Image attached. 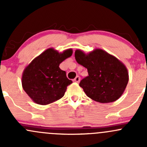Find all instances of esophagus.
<instances>
[{
	"mask_svg": "<svg viewBox=\"0 0 147 147\" xmlns=\"http://www.w3.org/2000/svg\"><path fill=\"white\" fill-rule=\"evenodd\" d=\"M73 81L75 82H80V78L79 76H77L76 78L73 80Z\"/></svg>",
	"mask_w": 147,
	"mask_h": 147,
	"instance_id": "esophagus-1",
	"label": "esophagus"
}]
</instances>
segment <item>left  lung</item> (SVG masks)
<instances>
[{
    "label": "left lung",
    "mask_w": 147,
    "mask_h": 147,
    "mask_svg": "<svg viewBox=\"0 0 147 147\" xmlns=\"http://www.w3.org/2000/svg\"><path fill=\"white\" fill-rule=\"evenodd\" d=\"M75 57L78 64L87 69L88 76L80 82L87 97L100 103H109L122 95L129 81L128 70L122 62L100 48L87 54L76 50Z\"/></svg>",
    "instance_id": "1"
}]
</instances>
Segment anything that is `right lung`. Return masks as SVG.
<instances>
[{
    "mask_svg": "<svg viewBox=\"0 0 147 147\" xmlns=\"http://www.w3.org/2000/svg\"><path fill=\"white\" fill-rule=\"evenodd\" d=\"M72 55L71 48L59 53L50 47L26 67L22 75V86L35 103L48 105L64 96L67 87L72 81L67 79L66 72L59 65Z\"/></svg>",
    "mask_w": 147,
    "mask_h": 147,
    "instance_id": "obj_1",
    "label": "right lung"
}]
</instances>
